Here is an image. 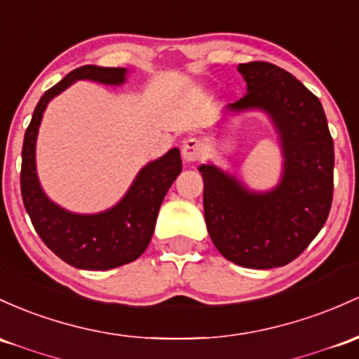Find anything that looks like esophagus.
I'll return each instance as SVG.
<instances>
[{
  "instance_id": "1",
  "label": "esophagus",
  "mask_w": 359,
  "mask_h": 359,
  "mask_svg": "<svg viewBox=\"0 0 359 359\" xmlns=\"http://www.w3.org/2000/svg\"><path fill=\"white\" fill-rule=\"evenodd\" d=\"M204 144L203 141L198 140V137H187L182 144V158L187 161V163H192V161H198L204 156Z\"/></svg>"
}]
</instances>
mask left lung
Masks as SVG:
<instances>
[{"mask_svg": "<svg viewBox=\"0 0 359 359\" xmlns=\"http://www.w3.org/2000/svg\"><path fill=\"white\" fill-rule=\"evenodd\" d=\"M238 71L247 93L228 109L269 114L281 136L285 173L274 191L255 194L215 165H201L204 219L224 259L271 269L294 261L324 226L334 192V141L320 100L293 74L264 61L243 62Z\"/></svg>", "mask_w": 359, "mask_h": 359, "instance_id": "1", "label": "left lung"}]
</instances>
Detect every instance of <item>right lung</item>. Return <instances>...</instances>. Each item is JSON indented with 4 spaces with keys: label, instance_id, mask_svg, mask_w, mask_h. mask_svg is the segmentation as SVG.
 <instances>
[{
    "label": "right lung",
    "instance_id": "right-lung-1",
    "mask_svg": "<svg viewBox=\"0 0 359 359\" xmlns=\"http://www.w3.org/2000/svg\"><path fill=\"white\" fill-rule=\"evenodd\" d=\"M124 78V68L86 65L71 71L41 97L23 137L20 172L23 206L42 242L78 269L105 271L136 261L151 240L161 201L182 170L179 149L173 148L137 173L117 206L98 215H74L47 199L35 172V140L49 100L76 80L121 85Z\"/></svg>",
    "mask_w": 359,
    "mask_h": 359
}]
</instances>
